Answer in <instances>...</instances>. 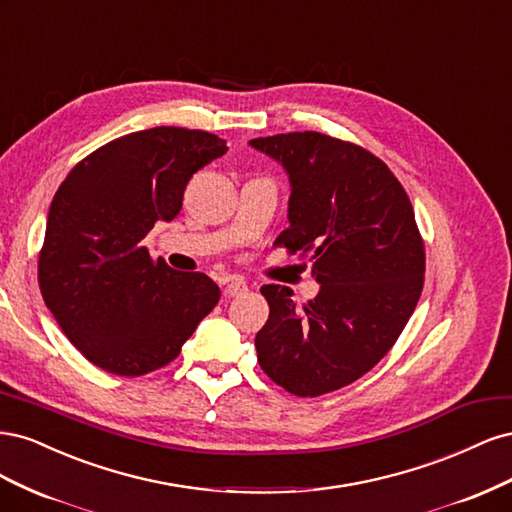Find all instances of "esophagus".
Returning <instances> with one entry per match:
<instances>
[{
    "label": "esophagus",
    "instance_id": "esophagus-1",
    "mask_svg": "<svg viewBox=\"0 0 512 512\" xmlns=\"http://www.w3.org/2000/svg\"><path fill=\"white\" fill-rule=\"evenodd\" d=\"M247 290H250V286H247L245 280H241V277H232L226 286V297H243Z\"/></svg>",
    "mask_w": 512,
    "mask_h": 512
}]
</instances>
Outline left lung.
<instances>
[{
	"mask_svg": "<svg viewBox=\"0 0 512 512\" xmlns=\"http://www.w3.org/2000/svg\"><path fill=\"white\" fill-rule=\"evenodd\" d=\"M290 179L275 245L309 256L318 297L262 286L269 320L256 335L262 371L292 395L318 397L365 376L393 348L425 282V243L404 185L374 153L320 132L254 138Z\"/></svg>",
	"mask_w": 512,
	"mask_h": 512,
	"instance_id": "8db88e82",
	"label": "left lung"
}]
</instances>
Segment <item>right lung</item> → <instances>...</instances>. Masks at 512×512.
Returning a JSON list of instances; mask_svg holds the SVG:
<instances>
[{"label": "right lung", "mask_w": 512, "mask_h": 512, "mask_svg": "<svg viewBox=\"0 0 512 512\" xmlns=\"http://www.w3.org/2000/svg\"><path fill=\"white\" fill-rule=\"evenodd\" d=\"M226 151L205 130L132 132L89 153L55 192L38 256L42 299L108 374L134 378L175 361L218 305L211 277L170 269L145 237L175 218L192 175Z\"/></svg>", "instance_id": "1"}]
</instances>
